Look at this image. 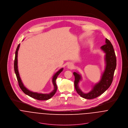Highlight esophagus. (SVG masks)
I'll use <instances>...</instances> for the list:
<instances>
[{
  "instance_id": "esophagus-1",
  "label": "esophagus",
  "mask_w": 128,
  "mask_h": 128,
  "mask_svg": "<svg viewBox=\"0 0 128 128\" xmlns=\"http://www.w3.org/2000/svg\"><path fill=\"white\" fill-rule=\"evenodd\" d=\"M73 67H74V65H73V64H72V63H70L68 65V68L69 69H72Z\"/></svg>"
}]
</instances>
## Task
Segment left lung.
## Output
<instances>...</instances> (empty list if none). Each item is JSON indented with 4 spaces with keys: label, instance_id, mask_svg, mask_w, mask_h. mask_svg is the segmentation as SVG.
Listing matches in <instances>:
<instances>
[{
    "label": "left lung",
    "instance_id": "left-lung-1",
    "mask_svg": "<svg viewBox=\"0 0 128 128\" xmlns=\"http://www.w3.org/2000/svg\"><path fill=\"white\" fill-rule=\"evenodd\" d=\"M106 53L105 61L106 68L102 74L101 79L92 87L91 91L88 93H84L80 89L78 83L81 80V76L77 72H73L75 77L74 87L77 92L82 98L86 99H93L101 95L106 91L111 85L116 67V58L113 47L107 38L106 39V44L100 47Z\"/></svg>",
    "mask_w": 128,
    "mask_h": 128
}]
</instances>
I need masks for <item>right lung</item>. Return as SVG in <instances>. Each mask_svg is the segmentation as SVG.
Instances as JSON below:
<instances>
[{
  "mask_svg": "<svg viewBox=\"0 0 128 128\" xmlns=\"http://www.w3.org/2000/svg\"><path fill=\"white\" fill-rule=\"evenodd\" d=\"M20 44H19L16 49V51L15 52V60H14V70L15 72L16 75V77L18 80V85L22 90L25 94L28 95V96L34 98L37 100H47L51 98L56 93V92L57 90V86L56 85V80L57 78V77L58 76V75L60 74V73L62 71L63 68L60 69L56 73H55L52 79V82L54 87V89L52 92H51L49 94H42V93H38L36 92H33L30 91L28 90L26 88L22 80L21 79L20 77V75L18 73V49L20 47Z\"/></svg>",
  "mask_w": 128,
  "mask_h": 128,
  "instance_id": "right-lung-1",
  "label": "right lung"
}]
</instances>
